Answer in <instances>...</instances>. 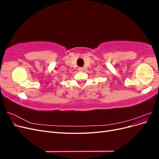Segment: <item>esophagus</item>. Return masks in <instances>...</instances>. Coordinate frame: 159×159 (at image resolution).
I'll list each match as a JSON object with an SVG mask.
<instances>
[{
  "mask_svg": "<svg viewBox=\"0 0 159 159\" xmlns=\"http://www.w3.org/2000/svg\"><path fill=\"white\" fill-rule=\"evenodd\" d=\"M78 70H79L80 71H84V68H83V67H80V68H78Z\"/></svg>",
  "mask_w": 159,
  "mask_h": 159,
  "instance_id": "1",
  "label": "esophagus"
}]
</instances>
